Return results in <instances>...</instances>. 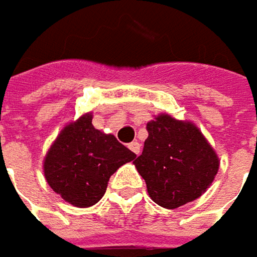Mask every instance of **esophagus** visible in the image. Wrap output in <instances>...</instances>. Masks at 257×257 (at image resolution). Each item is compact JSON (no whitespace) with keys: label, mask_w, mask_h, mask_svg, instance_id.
Instances as JSON below:
<instances>
[{"label":"esophagus","mask_w":257,"mask_h":257,"mask_svg":"<svg viewBox=\"0 0 257 257\" xmlns=\"http://www.w3.org/2000/svg\"><path fill=\"white\" fill-rule=\"evenodd\" d=\"M128 147H129V150L134 153V154H137V156L140 154V147H141V146H140V143L134 141V143H131V144H129Z\"/></svg>","instance_id":"1"}]
</instances>
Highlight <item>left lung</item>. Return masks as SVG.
<instances>
[{"label":"left lung","mask_w":257,"mask_h":257,"mask_svg":"<svg viewBox=\"0 0 257 257\" xmlns=\"http://www.w3.org/2000/svg\"><path fill=\"white\" fill-rule=\"evenodd\" d=\"M147 131L143 153L134 165L153 201L176 209L206 193L221 160L197 125L160 113L147 123Z\"/></svg>","instance_id":"8db88e82"}]
</instances>
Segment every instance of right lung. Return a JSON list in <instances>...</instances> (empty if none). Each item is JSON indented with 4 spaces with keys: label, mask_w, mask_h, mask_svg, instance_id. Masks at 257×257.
<instances>
[{
    "label": "right lung",
    "mask_w": 257,
    "mask_h": 257,
    "mask_svg": "<svg viewBox=\"0 0 257 257\" xmlns=\"http://www.w3.org/2000/svg\"><path fill=\"white\" fill-rule=\"evenodd\" d=\"M137 156L114 135L94 128L92 111L60 131L44 157V176L60 197L89 207L104 196L110 176Z\"/></svg>",
    "instance_id": "obj_1"
}]
</instances>
